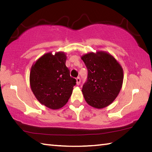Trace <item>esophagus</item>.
<instances>
[{
  "label": "esophagus",
  "instance_id": "obj_1",
  "mask_svg": "<svg viewBox=\"0 0 152 152\" xmlns=\"http://www.w3.org/2000/svg\"><path fill=\"white\" fill-rule=\"evenodd\" d=\"M80 84V78L78 77V78H76V84L77 85H79Z\"/></svg>",
  "mask_w": 152,
  "mask_h": 152
}]
</instances>
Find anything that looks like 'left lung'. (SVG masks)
Returning <instances> with one entry per match:
<instances>
[{
  "label": "left lung",
  "mask_w": 152,
  "mask_h": 152,
  "mask_svg": "<svg viewBox=\"0 0 152 152\" xmlns=\"http://www.w3.org/2000/svg\"><path fill=\"white\" fill-rule=\"evenodd\" d=\"M81 59L88 69V79L82 89L86 102L95 109L108 107L122 88L124 76L122 66L104 51L85 53Z\"/></svg>",
  "instance_id": "left-lung-1"
}]
</instances>
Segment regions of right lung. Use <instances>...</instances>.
<instances>
[{"instance_id":"1","label":"right lung","mask_w":152,"mask_h":152,"mask_svg":"<svg viewBox=\"0 0 152 152\" xmlns=\"http://www.w3.org/2000/svg\"><path fill=\"white\" fill-rule=\"evenodd\" d=\"M65 52L43 54L33 64L29 74L31 89L41 104L52 110L63 107L71 96L76 79L66 66Z\"/></svg>"}]
</instances>
